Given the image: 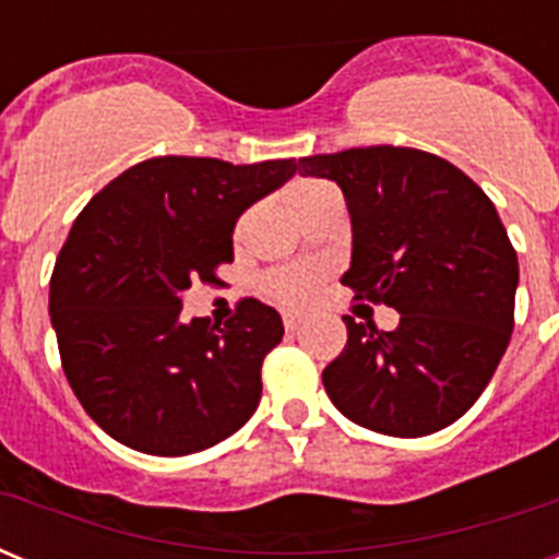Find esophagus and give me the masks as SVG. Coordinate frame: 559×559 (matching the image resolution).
<instances>
[{"label":"esophagus","mask_w":559,"mask_h":559,"mask_svg":"<svg viewBox=\"0 0 559 559\" xmlns=\"http://www.w3.org/2000/svg\"><path fill=\"white\" fill-rule=\"evenodd\" d=\"M283 324H285V330H288V333H296V330L302 328V319H299V316H294V313H285Z\"/></svg>","instance_id":"34e87169"}]
</instances>
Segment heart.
I'll list each match as a JSON object with an SVG mask.
<instances>
[{
    "instance_id": "obj_1",
    "label": "heart",
    "mask_w": 559,
    "mask_h": 559,
    "mask_svg": "<svg viewBox=\"0 0 559 559\" xmlns=\"http://www.w3.org/2000/svg\"><path fill=\"white\" fill-rule=\"evenodd\" d=\"M322 190H328V185H319V181H305V185H296L290 190V204L299 212L302 204H308L313 195H319ZM324 280V269L319 265H290V269L271 271L263 280L265 294L280 302L283 308H302L313 299V294L319 290Z\"/></svg>"
}]
</instances>
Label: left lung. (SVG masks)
<instances>
[{
	"instance_id": "left-lung-1",
	"label": "left lung",
	"mask_w": 559,
	"mask_h": 559,
	"mask_svg": "<svg viewBox=\"0 0 559 559\" xmlns=\"http://www.w3.org/2000/svg\"><path fill=\"white\" fill-rule=\"evenodd\" d=\"M299 167L347 199L353 263L341 283L400 313L394 330L344 316L347 347L322 372L333 406L389 437L442 431L490 383L515 328L518 254L496 206L417 147H349Z\"/></svg>"
}]
</instances>
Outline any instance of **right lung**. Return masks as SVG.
I'll return each instance as SVG.
<instances>
[{
  "instance_id": "right-lung-1",
  "label": "right lung",
  "mask_w": 559,
  "mask_h": 559,
  "mask_svg": "<svg viewBox=\"0 0 559 559\" xmlns=\"http://www.w3.org/2000/svg\"><path fill=\"white\" fill-rule=\"evenodd\" d=\"M296 159L231 165L156 156L128 167L83 206L49 280V316L69 386L122 445L187 456L254 414L263 358L283 319L243 299L229 322L181 319L192 283H218L231 231Z\"/></svg>"
}]
</instances>
